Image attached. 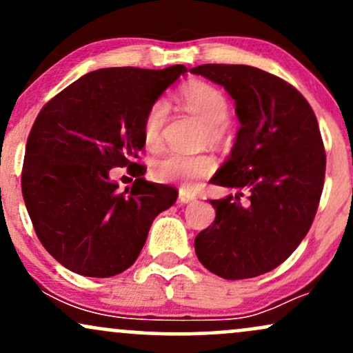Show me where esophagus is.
Instances as JSON below:
<instances>
[{"mask_svg":"<svg viewBox=\"0 0 353 353\" xmlns=\"http://www.w3.org/2000/svg\"><path fill=\"white\" fill-rule=\"evenodd\" d=\"M196 201V196L190 192H185V190H179V202L181 204H189V202Z\"/></svg>","mask_w":353,"mask_h":353,"instance_id":"obj_1","label":"esophagus"}]
</instances>
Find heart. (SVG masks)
<instances>
[{
  "instance_id": "heart-1",
  "label": "heart",
  "mask_w": 353,
  "mask_h": 353,
  "mask_svg": "<svg viewBox=\"0 0 353 353\" xmlns=\"http://www.w3.org/2000/svg\"><path fill=\"white\" fill-rule=\"evenodd\" d=\"M179 103L205 124L210 141L222 139L225 134V119L229 116V101L221 89L202 81L185 84L179 92ZM168 119V104L156 101L145 112L143 121V141L148 149H156L163 139V129ZM216 169V161L209 154L165 152L152 161L151 174L156 181L181 184L192 189Z\"/></svg>"
}]
</instances>
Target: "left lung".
<instances>
[{"label":"left lung","mask_w":353,"mask_h":353,"mask_svg":"<svg viewBox=\"0 0 353 353\" xmlns=\"http://www.w3.org/2000/svg\"><path fill=\"white\" fill-rule=\"evenodd\" d=\"M190 72L236 101L241 128L212 182L244 190L210 201L216 219L194 241L197 259L228 281L257 277L281 265L314 222L325 179L317 117L292 84L259 68L202 64Z\"/></svg>","instance_id":"1"}]
</instances>
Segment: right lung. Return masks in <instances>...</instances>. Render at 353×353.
Here are the masks:
<instances>
[{
  "label": "right lung",
  "instance_id": "1",
  "mask_svg": "<svg viewBox=\"0 0 353 353\" xmlns=\"http://www.w3.org/2000/svg\"><path fill=\"white\" fill-rule=\"evenodd\" d=\"M104 68L84 74L44 104L26 143L21 189L33 228L61 265L86 277L129 269L157 214L177 190L144 179L143 121L148 109L185 74ZM128 167L137 181L119 191L108 171Z\"/></svg>",
  "mask_w": 353,
  "mask_h": 353
}]
</instances>
